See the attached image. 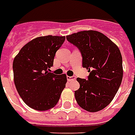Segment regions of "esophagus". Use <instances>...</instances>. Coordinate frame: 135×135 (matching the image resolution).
I'll use <instances>...</instances> for the list:
<instances>
[{"instance_id": "1", "label": "esophagus", "mask_w": 135, "mask_h": 135, "mask_svg": "<svg viewBox=\"0 0 135 135\" xmlns=\"http://www.w3.org/2000/svg\"><path fill=\"white\" fill-rule=\"evenodd\" d=\"M67 79L68 81H72V80H75V77L74 76H68L67 77Z\"/></svg>"}]
</instances>
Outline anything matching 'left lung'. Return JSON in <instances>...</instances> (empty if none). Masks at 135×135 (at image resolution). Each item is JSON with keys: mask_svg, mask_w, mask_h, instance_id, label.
<instances>
[{"mask_svg": "<svg viewBox=\"0 0 135 135\" xmlns=\"http://www.w3.org/2000/svg\"><path fill=\"white\" fill-rule=\"evenodd\" d=\"M66 38L80 50L83 66L90 73L88 80L77 78L80 88L75 91L76 101L88 112L102 110L112 102L121 85L123 68L119 47L96 30L80 31Z\"/></svg>", "mask_w": 135, "mask_h": 135, "instance_id": "left-lung-1", "label": "left lung"}]
</instances>
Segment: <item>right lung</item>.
Returning <instances> with one entry per match:
<instances>
[{"label":"right lung","mask_w":135,"mask_h":135,"mask_svg":"<svg viewBox=\"0 0 135 135\" xmlns=\"http://www.w3.org/2000/svg\"><path fill=\"white\" fill-rule=\"evenodd\" d=\"M65 40V36L46 35L34 38L16 55L13 63L14 83L26 105L45 111L54 107L65 88V74L50 73L55 52Z\"/></svg>","instance_id":"1"}]
</instances>
